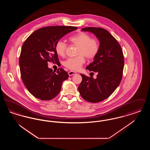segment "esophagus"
<instances>
[{"instance_id":"esophagus-1","label":"esophagus","mask_w":150,"mask_h":150,"mask_svg":"<svg viewBox=\"0 0 150 150\" xmlns=\"http://www.w3.org/2000/svg\"><path fill=\"white\" fill-rule=\"evenodd\" d=\"M68 74H69V76H72V75H75L76 73L75 72L72 71H69V72H68Z\"/></svg>"}]
</instances>
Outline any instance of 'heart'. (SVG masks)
I'll return each instance as SVG.
<instances>
[{
  "instance_id": "b5f03b06",
  "label": "heart",
  "mask_w": 150,
  "mask_h": 150,
  "mask_svg": "<svg viewBox=\"0 0 150 150\" xmlns=\"http://www.w3.org/2000/svg\"><path fill=\"white\" fill-rule=\"evenodd\" d=\"M72 44L78 46L76 50L78 56L67 59L64 66L72 71H78L86 62L85 57L91 59L96 57L100 50V42L97 38L85 32H80L69 38ZM67 48V44L62 40H58L55 44L56 53L59 56H64Z\"/></svg>"
}]
</instances>
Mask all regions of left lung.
<instances>
[{"instance_id":"1","label":"left lung","mask_w":150,"mask_h":150,"mask_svg":"<svg viewBox=\"0 0 150 150\" xmlns=\"http://www.w3.org/2000/svg\"><path fill=\"white\" fill-rule=\"evenodd\" d=\"M81 30L92 33L100 42L98 54L93 62L86 67L90 71L96 72L97 78L80 74L82 81L78 87L84 100L97 103L109 97L120 83L124 58L119 43L106 30L89 27Z\"/></svg>"}]
</instances>
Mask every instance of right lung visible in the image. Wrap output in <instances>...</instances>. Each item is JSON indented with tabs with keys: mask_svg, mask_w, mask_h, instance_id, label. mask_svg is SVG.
<instances>
[{
	"mask_svg": "<svg viewBox=\"0 0 150 150\" xmlns=\"http://www.w3.org/2000/svg\"><path fill=\"white\" fill-rule=\"evenodd\" d=\"M77 29L69 26L44 27L32 33L23 44L19 59L21 76L27 89L36 98L52 100L61 91L69 74L62 68L53 71L48 68V62L58 64L56 43Z\"/></svg>",
	"mask_w": 150,
	"mask_h": 150,
	"instance_id": "add662e5",
	"label": "right lung"
}]
</instances>
